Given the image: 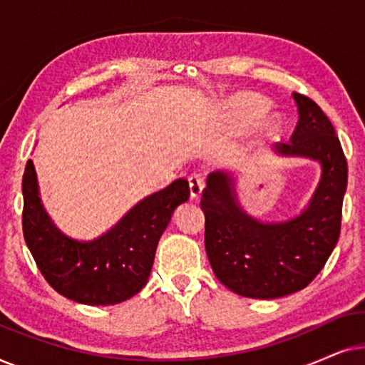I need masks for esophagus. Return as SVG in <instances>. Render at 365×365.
Returning a JSON list of instances; mask_svg holds the SVG:
<instances>
[{
    "label": "esophagus",
    "mask_w": 365,
    "mask_h": 365,
    "mask_svg": "<svg viewBox=\"0 0 365 365\" xmlns=\"http://www.w3.org/2000/svg\"><path fill=\"white\" fill-rule=\"evenodd\" d=\"M204 189V179L201 174L194 173L189 176V191H191V197L192 199H197L199 196H201Z\"/></svg>",
    "instance_id": "obj_1"
}]
</instances>
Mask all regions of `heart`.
<instances>
[{
  "label": "heart",
  "instance_id": "1",
  "mask_svg": "<svg viewBox=\"0 0 365 365\" xmlns=\"http://www.w3.org/2000/svg\"><path fill=\"white\" fill-rule=\"evenodd\" d=\"M266 111V103L264 99L254 96V94L239 93L234 94L224 103V113L229 123L236 124V126H247L256 121L261 114ZM277 126V116L269 114L264 118V128L274 129Z\"/></svg>",
  "mask_w": 365,
  "mask_h": 365
}]
</instances>
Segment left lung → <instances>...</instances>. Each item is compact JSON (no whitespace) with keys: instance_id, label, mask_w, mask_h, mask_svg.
Returning a JSON list of instances; mask_svg holds the SVG:
<instances>
[{"instance_id":"8db88e82","label":"left lung","mask_w":365,"mask_h":365,"mask_svg":"<svg viewBox=\"0 0 365 365\" xmlns=\"http://www.w3.org/2000/svg\"><path fill=\"white\" fill-rule=\"evenodd\" d=\"M299 121L291 143L274 144L281 158L321 164V179L297 216L267 222L244 211L237 179L227 171L207 176L201 209L204 244L216 277L239 296L277 299L309 286L322 271L341 234L347 161L336 129L312 99L294 93Z\"/></svg>"}]
</instances>
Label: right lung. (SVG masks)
Here are the masks:
<instances>
[{"instance_id":"add662e5","label":"right lung","mask_w":365,"mask_h":365,"mask_svg":"<svg viewBox=\"0 0 365 365\" xmlns=\"http://www.w3.org/2000/svg\"><path fill=\"white\" fill-rule=\"evenodd\" d=\"M189 199V182L176 179L144 197L91 241L69 237L49 217L31 159L23 174V234L36 266L61 296L88 306L128 301L146 286L159 239L174 211Z\"/></svg>"}]
</instances>
